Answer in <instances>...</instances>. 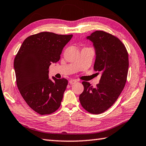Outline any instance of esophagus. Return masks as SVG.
Instances as JSON below:
<instances>
[{"instance_id":"obj_1","label":"esophagus","mask_w":146,"mask_h":146,"mask_svg":"<svg viewBox=\"0 0 146 146\" xmlns=\"http://www.w3.org/2000/svg\"><path fill=\"white\" fill-rule=\"evenodd\" d=\"M76 82L77 81H76V80H73L72 79V80H70V81H69V83H70V84H74L76 83Z\"/></svg>"}]
</instances>
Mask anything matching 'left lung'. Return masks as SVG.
Masks as SVG:
<instances>
[{
  "mask_svg": "<svg viewBox=\"0 0 146 146\" xmlns=\"http://www.w3.org/2000/svg\"><path fill=\"white\" fill-rule=\"evenodd\" d=\"M86 39L93 44L94 70L101 72V78L95 88L89 82H82L84 90L79 100L87 111L99 114L108 109L123 91L128 75V54L117 38L104 31H95Z\"/></svg>",
  "mask_w": 146,
  "mask_h": 146,
  "instance_id": "8db88e82",
  "label": "left lung"
}]
</instances>
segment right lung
<instances>
[{
	"label": "right lung",
	"instance_id": "right-lung-1",
	"mask_svg": "<svg viewBox=\"0 0 146 146\" xmlns=\"http://www.w3.org/2000/svg\"><path fill=\"white\" fill-rule=\"evenodd\" d=\"M73 35L43 32L26 38L14 60L18 89L32 109L50 114L60 106L68 85L65 78H49V66L60 59Z\"/></svg>",
	"mask_w": 146,
	"mask_h": 146
}]
</instances>
